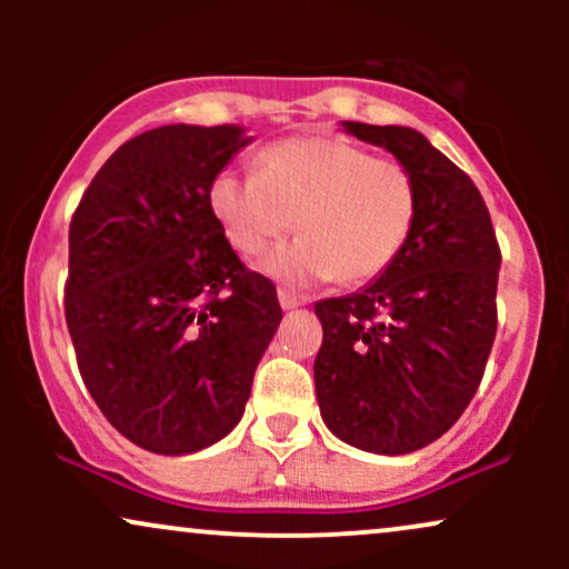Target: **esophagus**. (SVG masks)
<instances>
[{"instance_id": "34e87169", "label": "esophagus", "mask_w": 569, "mask_h": 569, "mask_svg": "<svg viewBox=\"0 0 569 569\" xmlns=\"http://www.w3.org/2000/svg\"><path fill=\"white\" fill-rule=\"evenodd\" d=\"M278 302H280V307H283V310H293V307H302L305 299L299 297V293H293V291L278 289Z\"/></svg>"}]
</instances>
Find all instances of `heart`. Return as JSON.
<instances>
[{
  "label": "heart",
  "instance_id": "1",
  "mask_svg": "<svg viewBox=\"0 0 569 569\" xmlns=\"http://www.w3.org/2000/svg\"><path fill=\"white\" fill-rule=\"evenodd\" d=\"M208 206L227 243L259 257L293 227L289 246L262 259V272L291 286L339 278L361 283L388 270L409 240L415 179L401 162L371 158L337 136H293L262 149L257 173L224 171Z\"/></svg>",
  "mask_w": 569,
  "mask_h": 569
}]
</instances>
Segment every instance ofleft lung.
Wrapping results in <instances>:
<instances>
[{"mask_svg": "<svg viewBox=\"0 0 569 569\" xmlns=\"http://www.w3.org/2000/svg\"><path fill=\"white\" fill-rule=\"evenodd\" d=\"M411 173L417 213L388 270L321 299L316 396L350 447L409 455L455 426L479 388L498 331L500 248L485 198L420 130L345 120Z\"/></svg>", "mask_w": 569, "mask_h": 569, "instance_id": "8db88e82", "label": "left lung"}]
</instances>
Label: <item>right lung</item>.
<instances>
[{
  "label": "right lung",
  "instance_id": "1",
  "mask_svg": "<svg viewBox=\"0 0 569 569\" xmlns=\"http://www.w3.org/2000/svg\"><path fill=\"white\" fill-rule=\"evenodd\" d=\"M243 126H162L103 162L69 227L67 326L112 426L154 455L232 433L276 337V286L246 270L208 206Z\"/></svg>",
  "mask_w": 569,
  "mask_h": 569
}]
</instances>
